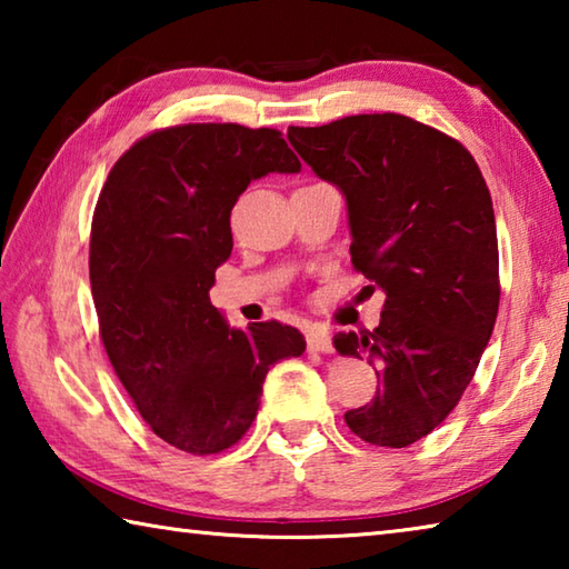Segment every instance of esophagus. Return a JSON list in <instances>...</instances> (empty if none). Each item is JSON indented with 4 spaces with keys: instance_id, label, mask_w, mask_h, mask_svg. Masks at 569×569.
Wrapping results in <instances>:
<instances>
[{
    "instance_id": "1",
    "label": "esophagus",
    "mask_w": 569,
    "mask_h": 569,
    "mask_svg": "<svg viewBox=\"0 0 569 569\" xmlns=\"http://www.w3.org/2000/svg\"><path fill=\"white\" fill-rule=\"evenodd\" d=\"M306 346H308V351H321V353H326V351H331V336L326 333L323 329H319V326H311V329L306 331Z\"/></svg>"
}]
</instances>
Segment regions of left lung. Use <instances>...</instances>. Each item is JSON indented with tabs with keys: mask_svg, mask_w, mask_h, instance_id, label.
<instances>
[{
	"mask_svg": "<svg viewBox=\"0 0 569 569\" xmlns=\"http://www.w3.org/2000/svg\"><path fill=\"white\" fill-rule=\"evenodd\" d=\"M288 140L341 188L353 271L387 293L377 329L333 336L339 353L369 356L379 379L343 419L369 445L409 447L457 407L495 329L492 196L459 140L399 112L288 128Z\"/></svg>",
	"mask_w": 569,
	"mask_h": 569,
	"instance_id": "left-lung-1",
	"label": "left lung"
}]
</instances>
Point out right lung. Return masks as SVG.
<instances>
[{
  "mask_svg": "<svg viewBox=\"0 0 569 569\" xmlns=\"http://www.w3.org/2000/svg\"><path fill=\"white\" fill-rule=\"evenodd\" d=\"M298 170L273 128L190 122L132 142L100 190L90 230L100 339L140 417L188 455L238 445L271 366L306 351L301 331L281 321L228 329L208 296L233 250L240 192Z\"/></svg>",
  "mask_w": 569,
  "mask_h": 569,
  "instance_id": "add662e5",
  "label": "right lung"
}]
</instances>
